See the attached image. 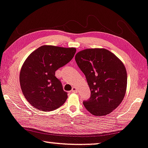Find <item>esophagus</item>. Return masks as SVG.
<instances>
[{"label": "esophagus", "mask_w": 148, "mask_h": 148, "mask_svg": "<svg viewBox=\"0 0 148 148\" xmlns=\"http://www.w3.org/2000/svg\"><path fill=\"white\" fill-rule=\"evenodd\" d=\"M77 88H76V87H72V90H71V92H74V93H75V92H77Z\"/></svg>", "instance_id": "obj_1"}]
</instances>
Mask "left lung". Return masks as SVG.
<instances>
[{
	"mask_svg": "<svg viewBox=\"0 0 148 148\" xmlns=\"http://www.w3.org/2000/svg\"><path fill=\"white\" fill-rule=\"evenodd\" d=\"M75 60L85 75L90 97L84 107L95 116H104L123 101L127 84V74L123 62L105 49H87L78 52Z\"/></svg>",
	"mask_w": 148,
	"mask_h": 148,
	"instance_id": "1",
	"label": "left lung"
}]
</instances>
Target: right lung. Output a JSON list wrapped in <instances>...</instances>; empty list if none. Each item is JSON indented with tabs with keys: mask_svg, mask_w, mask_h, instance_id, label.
Listing matches in <instances>:
<instances>
[{
	"mask_svg": "<svg viewBox=\"0 0 148 148\" xmlns=\"http://www.w3.org/2000/svg\"><path fill=\"white\" fill-rule=\"evenodd\" d=\"M75 48L44 45L33 51L23 63L19 82L27 101L42 111H52L66 101L68 92L56 76V71L70 62Z\"/></svg>",
	"mask_w": 148,
	"mask_h": 148,
	"instance_id": "right-lung-1",
	"label": "right lung"
}]
</instances>
